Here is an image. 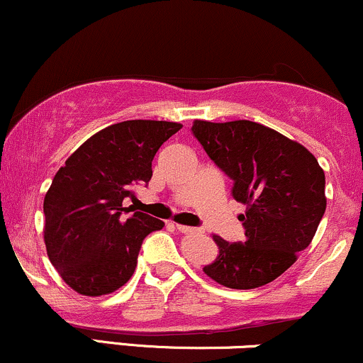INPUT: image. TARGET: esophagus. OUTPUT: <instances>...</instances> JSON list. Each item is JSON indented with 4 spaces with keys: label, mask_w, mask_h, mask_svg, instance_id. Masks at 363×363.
I'll list each match as a JSON object with an SVG mask.
<instances>
[{
    "label": "esophagus",
    "mask_w": 363,
    "mask_h": 363,
    "mask_svg": "<svg viewBox=\"0 0 363 363\" xmlns=\"http://www.w3.org/2000/svg\"><path fill=\"white\" fill-rule=\"evenodd\" d=\"M176 228L179 232H182V234H193V232H199V228L187 227V225H181V223H176Z\"/></svg>",
    "instance_id": "esophagus-1"
}]
</instances>
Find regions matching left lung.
Instances as JSON below:
<instances>
[{
  "label": "left lung",
  "instance_id": "obj_1",
  "mask_svg": "<svg viewBox=\"0 0 363 363\" xmlns=\"http://www.w3.org/2000/svg\"><path fill=\"white\" fill-rule=\"evenodd\" d=\"M191 129L245 205L244 242L213 235L218 256L203 272L235 290L277 280L311 244L326 211L324 170L306 147L259 123L196 119Z\"/></svg>",
  "mask_w": 363,
  "mask_h": 363
}]
</instances>
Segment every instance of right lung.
I'll return each mask as SVG.
<instances>
[{
    "label": "right lung",
    "instance_id": "obj_1",
    "mask_svg": "<svg viewBox=\"0 0 363 363\" xmlns=\"http://www.w3.org/2000/svg\"><path fill=\"white\" fill-rule=\"evenodd\" d=\"M182 124L135 119L95 133L57 170L44 198V242L66 285L107 295L133 277L143 239L164 222L123 206L148 184L158 148Z\"/></svg>",
    "mask_w": 363,
    "mask_h": 363
}]
</instances>
